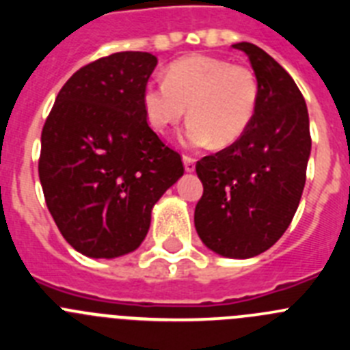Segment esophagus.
<instances>
[{"instance_id":"1","label":"esophagus","mask_w":350,"mask_h":350,"mask_svg":"<svg viewBox=\"0 0 350 350\" xmlns=\"http://www.w3.org/2000/svg\"><path fill=\"white\" fill-rule=\"evenodd\" d=\"M182 161H184L185 172H187V173L194 172V168H196V159H194V157H191V156H182Z\"/></svg>"}]
</instances>
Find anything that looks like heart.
I'll use <instances>...</instances> for the list:
<instances>
[{
	"instance_id": "heart-1",
	"label": "heart",
	"mask_w": 350,
	"mask_h": 350,
	"mask_svg": "<svg viewBox=\"0 0 350 350\" xmlns=\"http://www.w3.org/2000/svg\"><path fill=\"white\" fill-rule=\"evenodd\" d=\"M259 82L254 70L224 57L189 55L170 64L166 80L144 88V110L154 131L177 126L189 107L193 120L185 129L191 145L210 140L217 147L234 144L254 119Z\"/></svg>"
}]
</instances>
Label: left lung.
Returning a JSON list of instances; mask_svg holds the SVG:
<instances>
[{
	"label": "left lung",
	"mask_w": 350,
	"mask_h": 350,
	"mask_svg": "<svg viewBox=\"0 0 350 350\" xmlns=\"http://www.w3.org/2000/svg\"><path fill=\"white\" fill-rule=\"evenodd\" d=\"M233 49L245 52L258 77V108L240 140L196 163L203 196L194 226L215 254L247 259L270 249L289 228L312 140L307 103L289 73L254 43Z\"/></svg>",
	"instance_id": "1"
}]
</instances>
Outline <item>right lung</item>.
Returning a JSON list of instances; mask_svg holds the SVG:
<instances>
[{
  "instance_id": "right-lung-1",
  "label": "right lung",
  "mask_w": 350,
  "mask_h": 350,
  "mask_svg": "<svg viewBox=\"0 0 350 350\" xmlns=\"http://www.w3.org/2000/svg\"><path fill=\"white\" fill-rule=\"evenodd\" d=\"M148 52L85 64L59 91L42 131L40 182L68 243L88 258H119L147 237L150 213L184 175L180 154L148 128Z\"/></svg>"
}]
</instances>
